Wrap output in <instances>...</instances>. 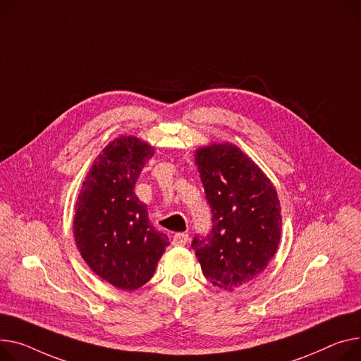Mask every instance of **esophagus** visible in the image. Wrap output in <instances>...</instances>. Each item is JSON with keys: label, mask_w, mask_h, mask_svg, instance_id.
<instances>
[{"label": "esophagus", "mask_w": 361, "mask_h": 361, "mask_svg": "<svg viewBox=\"0 0 361 361\" xmlns=\"http://www.w3.org/2000/svg\"><path fill=\"white\" fill-rule=\"evenodd\" d=\"M188 241V233H176L173 236V245H185Z\"/></svg>", "instance_id": "34e87169"}]
</instances>
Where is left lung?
Wrapping results in <instances>:
<instances>
[{"instance_id": "obj_1", "label": "left lung", "mask_w": 361, "mask_h": 361, "mask_svg": "<svg viewBox=\"0 0 361 361\" xmlns=\"http://www.w3.org/2000/svg\"><path fill=\"white\" fill-rule=\"evenodd\" d=\"M212 228L191 248L207 280L233 289L269 266L281 233L277 191L239 148L224 143L196 152Z\"/></svg>"}]
</instances>
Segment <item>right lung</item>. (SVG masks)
<instances>
[{
	"instance_id": "1",
	"label": "right lung",
	"mask_w": 361,
	"mask_h": 361,
	"mask_svg": "<svg viewBox=\"0 0 361 361\" xmlns=\"http://www.w3.org/2000/svg\"><path fill=\"white\" fill-rule=\"evenodd\" d=\"M152 155L148 143L133 136L114 139L95 158L75 206L74 233L82 258L95 274L122 290L149 281L170 245L133 191Z\"/></svg>"
}]
</instances>
